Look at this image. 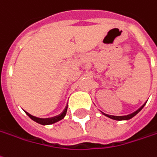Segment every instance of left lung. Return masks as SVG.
Listing matches in <instances>:
<instances>
[{
	"mask_svg": "<svg viewBox=\"0 0 157 157\" xmlns=\"http://www.w3.org/2000/svg\"><path fill=\"white\" fill-rule=\"evenodd\" d=\"M145 105V104H144ZM144 105H143V106H141L140 108L138 110H137L135 113H132V114H129V115H126V116H113V115H107V114H105V113H103V114H105V116H107V117H109V118H111V119H115V120H127V119H132V118H133L134 116L136 114H137L140 111L142 110V108L144 106Z\"/></svg>",
	"mask_w": 157,
	"mask_h": 157,
	"instance_id": "1",
	"label": "left lung"
}]
</instances>
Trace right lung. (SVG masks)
Masks as SVG:
<instances>
[{
	"label": "right lung",
	"mask_w": 157,
	"mask_h": 157,
	"mask_svg": "<svg viewBox=\"0 0 157 157\" xmlns=\"http://www.w3.org/2000/svg\"><path fill=\"white\" fill-rule=\"evenodd\" d=\"M67 108L68 107H66L64 109V111L63 112V113L60 115H58V116H56V117H54V118H51V119H38V118H36V117H34V116H32L29 113H26V114L29 116L31 119H33V121L35 122H37V123L40 124H43V125H46V124H54L57 122V121H59L61 119H63L65 117V115H66V113H67Z\"/></svg>",
	"instance_id": "1"
}]
</instances>
